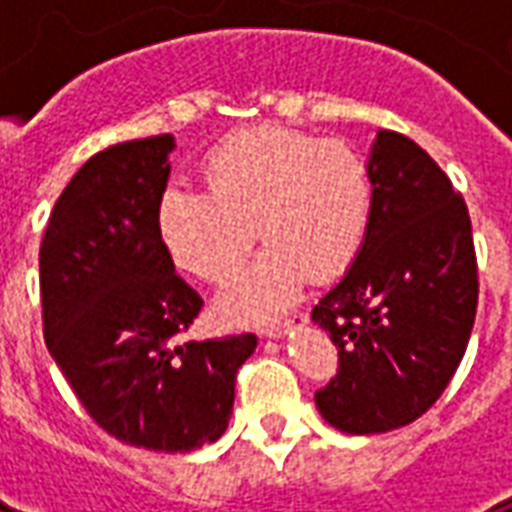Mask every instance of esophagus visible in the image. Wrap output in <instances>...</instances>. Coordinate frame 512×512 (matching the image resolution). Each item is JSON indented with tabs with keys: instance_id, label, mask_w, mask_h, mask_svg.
Returning a JSON list of instances; mask_svg holds the SVG:
<instances>
[{
	"instance_id": "1",
	"label": "esophagus",
	"mask_w": 512,
	"mask_h": 512,
	"mask_svg": "<svg viewBox=\"0 0 512 512\" xmlns=\"http://www.w3.org/2000/svg\"><path fill=\"white\" fill-rule=\"evenodd\" d=\"M305 321H308V313H295L292 319L273 321V324H268V327H265L263 332H260V335H265V337H281V335H284V332H287V329H292V327H295V324H305Z\"/></svg>"
}]
</instances>
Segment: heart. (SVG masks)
Returning <instances> with one entry per match:
<instances>
[{"label":"heart","instance_id":"heart-1","mask_svg":"<svg viewBox=\"0 0 512 512\" xmlns=\"http://www.w3.org/2000/svg\"><path fill=\"white\" fill-rule=\"evenodd\" d=\"M204 188L172 183L156 207L164 247L183 271L225 284L255 241L263 255L220 297L231 321H265L295 303L308 276L356 263L374 215V177L348 140L260 124L223 138L201 162Z\"/></svg>","mask_w":512,"mask_h":512}]
</instances>
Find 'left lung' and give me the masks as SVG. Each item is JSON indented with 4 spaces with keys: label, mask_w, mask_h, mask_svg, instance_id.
<instances>
[{
    "label": "left lung",
    "mask_w": 512,
    "mask_h": 512,
    "mask_svg": "<svg viewBox=\"0 0 512 512\" xmlns=\"http://www.w3.org/2000/svg\"><path fill=\"white\" fill-rule=\"evenodd\" d=\"M374 215L364 249L313 308L337 348L316 390L342 433H385L428 412L468 348L478 263L468 204L414 140L380 130L369 159Z\"/></svg>",
    "instance_id": "left-lung-1"
}]
</instances>
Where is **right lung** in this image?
Segmentation results:
<instances>
[{
	"mask_svg": "<svg viewBox=\"0 0 512 512\" xmlns=\"http://www.w3.org/2000/svg\"><path fill=\"white\" fill-rule=\"evenodd\" d=\"M172 135L84 162L39 247L44 342L92 420L119 441L191 452L228 428L252 332L180 340L204 300L172 265L156 225Z\"/></svg>",
	"mask_w": 512,
	"mask_h": 512,
	"instance_id": "1",
	"label": "right lung"
}]
</instances>
